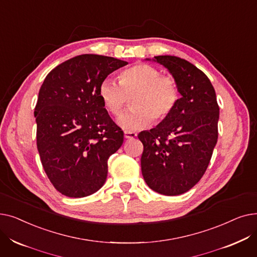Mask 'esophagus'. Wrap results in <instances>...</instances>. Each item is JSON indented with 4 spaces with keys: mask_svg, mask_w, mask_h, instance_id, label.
Segmentation results:
<instances>
[{
    "mask_svg": "<svg viewBox=\"0 0 257 257\" xmlns=\"http://www.w3.org/2000/svg\"><path fill=\"white\" fill-rule=\"evenodd\" d=\"M124 138L129 140V139H134L137 138V133L136 132H131V131H125L124 132Z\"/></svg>",
    "mask_w": 257,
    "mask_h": 257,
    "instance_id": "obj_1",
    "label": "esophagus"
}]
</instances>
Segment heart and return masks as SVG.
<instances>
[{"label":"heart","instance_id":"obj_1","mask_svg":"<svg viewBox=\"0 0 257 257\" xmlns=\"http://www.w3.org/2000/svg\"><path fill=\"white\" fill-rule=\"evenodd\" d=\"M99 97L113 115L123 110L130 97L131 108L117 118L126 130L149 126L151 120L160 123L175 109L179 100L177 82L171 76L161 75L156 66L138 63L121 71L118 82L105 78L99 86Z\"/></svg>","mask_w":257,"mask_h":257}]
</instances>
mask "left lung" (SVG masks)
Returning a JSON list of instances; mask_svg holds the SVG:
<instances>
[{
    "mask_svg": "<svg viewBox=\"0 0 257 257\" xmlns=\"http://www.w3.org/2000/svg\"><path fill=\"white\" fill-rule=\"evenodd\" d=\"M152 60L173 76L181 98L166 119L139 134L142 173L151 190L177 196L196 185L208 167L218 141L220 108L210 80L194 64L169 55Z\"/></svg>",
    "mask_w": 257,
    "mask_h": 257,
    "instance_id": "8db88e82",
    "label": "left lung"
}]
</instances>
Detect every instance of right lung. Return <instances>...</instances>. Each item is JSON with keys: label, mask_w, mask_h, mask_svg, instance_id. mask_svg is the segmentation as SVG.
<instances>
[{"label": "right lung", "mask_w": 257, "mask_h": 257, "mask_svg": "<svg viewBox=\"0 0 257 257\" xmlns=\"http://www.w3.org/2000/svg\"><path fill=\"white\" fill-rule=\"evenodd\" d=\"M128 64L113 57L84 54L64 61L46 77L34 116L40 160L56 190L70 198L99 191L108 158L124 142L99 97V86Z\"/></svg>", "instance_id": "right-lung-1"}]
</instances>
